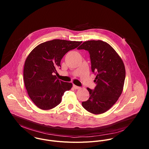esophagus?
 Returning a JSON list of instances; mask_svg holds the SVG:
<instances>
[{
    "label": "esophagus",
    "instance_id": "obj_1",
    "mask_svg": "<svg viewBox=\"0 0 149 149\" xmlns=\"http://www.w3.org/2000/svg\"><path fill=\"white\" fill-rule=\"evenodd\" d=\"M73 88H74L75 89H79L80 88V87H79V86H77V85H73Z\"/></svg>",
    "mask_w": 149,
    "mask_h": 149
}]
</instances>
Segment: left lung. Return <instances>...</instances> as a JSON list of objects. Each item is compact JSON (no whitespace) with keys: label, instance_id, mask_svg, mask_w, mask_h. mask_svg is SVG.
<instances>
[{"label":"left lung","instance_id":"1","mask_svg":"<svg viewBox=\"0 0 149 149\" xmlns=\"http://www.w3.org/2000/svg\"><path fill=\"white\" fill-rule=\"evenodd\" d=\"M77 49L88 50L90 54L91 69L96 74L93 91L89 88V97L82 102L85 109L93 114L106 112L120 96L126 77L123 60L108 43L100 41H88Z\"/></svg>","mask_w":149,"mask_h":149}]
</instances>
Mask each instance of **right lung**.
<instances>
[{
  "label": "right lung",
  "mask_w": 149,
  "mask_h": 149,
  "mask_svg": "<svg viewBox=\"0 0 149 149\" xmlns=\"http://www.w3.org/2000/svg\"><path fill=\"white\" fill-rule=\"evenodd\" d=\"M81 41L53 40L37 46L26 59L23 79L27 93L36 106L51 109L61 102L64 92L72 87L71 83L57 79L54 73L61 67V60L69 50Z\"/></svg>",
  "instance_id": "obj_1"
}]
</instances>
